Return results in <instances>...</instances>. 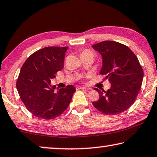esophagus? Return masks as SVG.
Segmentation results:
<instances>
[{"label": "esophagus", "mask_w": 157, "mask_h": 157, "mask_svg": "<svg viewBox=\"0 0 157 157\" xmlns=\"http://www.w3.org/2000/svg\"><path fill=\"white\" fill-rule=\"evenodd\" d=\"M79 89H84V90H89L91 89V88L89 87H85V86H79L78 87Z\"/></svg>", "instance_id": "obj_1"}]
</instances>
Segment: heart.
I'll use <instances>...</instances> for the list:
<instances>
[{
	"label": "heart",
	"mask_w": 157,
	"mask_h": 157,
	"mask_svg": "<svg viewBox=\"0 0 157 157\" xmlns=\"http://www.w3.org/2000/svg\"><path fill=\"white\" fill-rule=\"evenodd\" d=\"M82 54H92L91 52H90V51H89V50H85V51H84L82 53Z\"/></svg>",
	"instance_id": "1"
}]
</instances>
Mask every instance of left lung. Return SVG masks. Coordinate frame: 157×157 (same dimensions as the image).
Listing matches in <instances>:
<instances>
[{"mask_svg":"<svg viewBox=\"0 0 157 157\" xmlns=\"http://www.w3.org/2000/svg\"><path fill=\"white\" fill-rule=\"evenodd\" d=\"M102 56L100 74L105 75L111 84L108 91L95 89L99 99L92 103L107 115H115L130 108L141 88L143 71L135 54L115 41H103L92 45Z\"/></svg>","mask_w":157,"mask_h":157,"instance_id":"obj_1","label":"left lung"}]
</instances>
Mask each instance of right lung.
Returning <instances> with one entry per match:
<instances>
[{"label": "right lung", "instance_id": "1", "mask_svg": "<svg viewBox=\"0 0 157 157\" xmlns=\"http://www.w3.org/2000/svg\"><path fill=\"white\" fill-rule=\"evenodd\" d=\"M68 47H47L31 54L22 66L17 89L30 113L38 118L52 119L68 108L75 91L73 85L58 89L51 80L63 68Z\"/></svg>", "mask_w": 157, "mask_h": 157}]
</instances>
